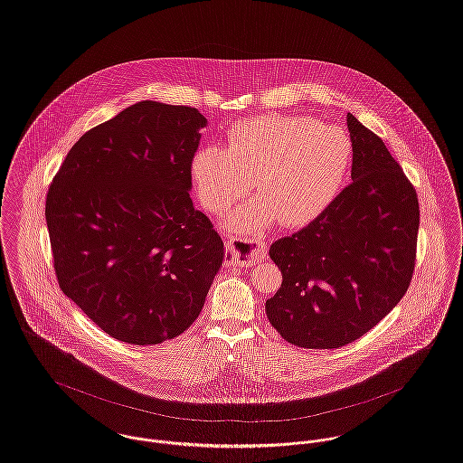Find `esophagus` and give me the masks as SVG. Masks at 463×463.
Instances as JSON below:
<instances>
[{"label": "esophagus", "mask_w": 463, "mask_h": 463, "mask_svg": "<svg viewBox=\"0 0 463 463\" xmlns=\"http://www.w3.org/2000/svg\"><path fill=\"white\" fill-rule=\"evenodd\" d=\"M225 257H227V263L231 265H238V267L255 265L267 257V242L261 238L225 241Z\"/></svg>", "instance_id": "34e87169"}]
</instances>
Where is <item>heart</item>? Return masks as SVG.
I'll list each match as a JSON object with an SVG mask.
<instances>
[{
    "mask_svg": "<svg viewBox=\"0 0 463 463\" xmlns=\"http://www.w3.org/2000/svg\"><path fill=\"white\" fill-rule=\"evenodd\" d=\"M352 160L346 130L305 115H263L232 126L225 149H198L191 175L200 202L215 215L244 198L255 179L260 196L229 215L231 229L253 231L276 221L298 227L333 203Z\"/></svg>",
    "mask_w": 463,
    "mask_h": 463,
    "instance_id": "heart-1",
    "label": "heart"
}]
</instances>
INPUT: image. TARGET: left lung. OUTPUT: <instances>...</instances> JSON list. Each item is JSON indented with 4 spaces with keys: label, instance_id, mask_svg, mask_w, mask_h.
I'll return each mask as SVG.
<instances>
[{
    "label": "left lung",
    "instance_id": "1",
    "mask_svg": "<svg viewBox=\"0 0 463 463\" xmlns=\"http://www.w3.org/2000/svg\"><path fill=\"white\" fill-rule=\"evenodd\" d=\"M352 184L314 222L270 246L282 274L267 299L272 327L310 350L346 346L407 293L417 260L419 198L383 139L346 117Z\"/></svg>",
    "mask_w": 463,
    "mask_h": 463
}]
</instances>
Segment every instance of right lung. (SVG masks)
Returning <instances> with one entry per match:
<instances>
[{
  "label": "right lung",
  "mask_w": 463,
  "mask_h": 463,
  "mask_svg": "<svg viewBox=\"0 0 463 463\" xmlns=\"http://www.w3.org/2000/svg\"><path fill=\"white\" fill-rule=\"evenodd\" d=\"M204 126L193 107L139 101L80 136L48 189L60 289L118 341L184 333L222 265V240L189 198Z\"/></svg>",
  "instance_id": "obj_1"
}]
</instances>
